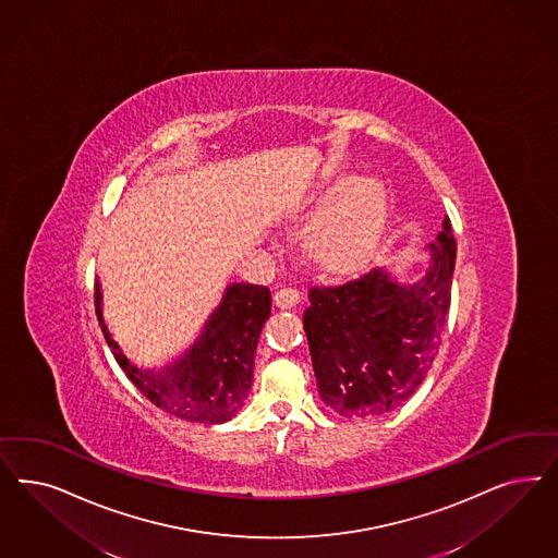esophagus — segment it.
<instances>
[{
  "mask_svg": "<svg viewBox=\"0 0 558 558\" xmlns=\"http://www.w3.org/2000/svg\"><path fill=\"white\" fill-rule=\"evenodd\" d=\"M272 302L279 310H291V307H295L302 302V295L295 288H281L275 291Z\"/></svg>",
  "mask_w": 558,
  "mask_h": 558,
  "instance_id": "34e87169",
  "label": "esophagus"
}]
</instances>
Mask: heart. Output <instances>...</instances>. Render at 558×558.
Masks as SVG:
<instances>
[{"label": "heart", "mask_w": 558, "mask_h": 558, "mask_svg": "<svg viewBox=\"0 0 558 558\" xmlns=\"http://www.w3.org/2000/svg\"><path fill=\"white\" fill-rule=\"evenodd\" d=\"M312 228L302 240L307 263L323 275L344 279L367 269L390 219V197L376 174H351L314 201Z\"/></svg>", "instance_id": "obj_1"}]
</instances>
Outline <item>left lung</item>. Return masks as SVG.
Listing matches in <instances>:
<instances>
[{
  "instance_id": "left-lung-1",
  "label": "left lung",
  "mask_w": 558,
  "mask_h": 558,
  "mask_svg": "<svg viewBox=\"0 0 558 558\" xmlns=\"http://www.w3.org/2000/svg\"><path fill=\"white\" fill-rule=\"evenodd\" d=\"M441 226L427 246L425 272L413 283H400L390 269H374L341 288L310 291L304 330L318 392L332 413H392L432 369L456 267L450 219Z\"/></svg>"
}]
</instances>
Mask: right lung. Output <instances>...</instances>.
<instances>
[{
  "instance_id": "obj_1",
  "label": "right lung",
  "mask_w": 558,
  "mask_h": 558,
  "mask_svg": "<svg viewBox=\"0 0 558 558\" xmlns=\"http://www.w3.org/2000/svg\"><path fill=\"white\" fill-rule=\"evenodd\" d=\"M94 304L114 360L163 413L203 425H219L240 413L251 392L260 330L270 316L269 288L230 283L195 342L162 367L137 365L112 339L98 281Z\"/></svg>"
}]
</instances>
